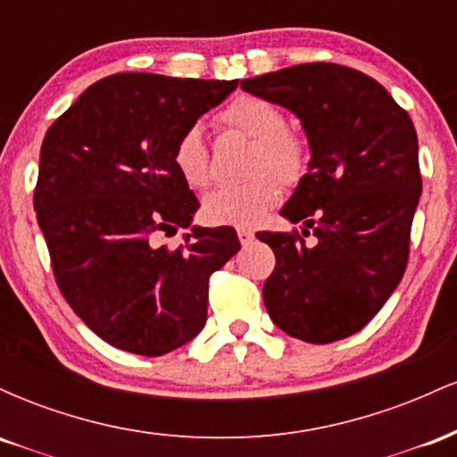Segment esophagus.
Returning <instances> with one entry per match:
<instances>
[{
	"mask_svg": "<svg viewBox=\"0 0 457 457\" xmlns=\"http://www.w3.org/2000/svg\"><path fill=\"white\" fill-rule=\"evenodd\" d=\"M253 232H251L249 228H238V240H240V245L243 246H246L251 243V240H253Z\"/></svg>",
	"mask_w": 457,
	"mask_h": 457,
	"instance_id": "34e87169",
	"label": "esophagus"
}]
</instances>
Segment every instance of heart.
Here are the masks:
<instances>
[{"label":"heart","mask_w":457,"mask_h":457,"mask_svg":"<svg viewBox=\"0 0 457 457\" xmlns=\"http://www.w3.org/2000/svg\"><path fill=\"white\" fill-rule=\"evenodd\" d=\"M217 122L255 139L251 171L258 176L238 185L214 188L204 199V219L212 225L253 228L279 202L281 182L276 177L295 182L305 174L309 144L301 133L287 129L286 112L279 104L253 94L232 98L217 115ZM171 159L187 185L202 188L211 182V150L199 127L182 130L174 144ZM270 170L278 175H270Z\"/></svg>","instance_id":"heart-1"}]
</instances>
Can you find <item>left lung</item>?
Segmentation results:
<instances>
[{
    "label": "left lung",
    "mask_w": 457,
    "mask_h": 457,
    "mask_svg": "<svg viewBox=\"0 0 457 457\" xmlns=\"http://www.w3.org/2000/svg\"><path fill=\"white\" fill-rule=\"evenodd\" d=\"M253 96L290 109L305 129L307 174L281 208L298 232H258L275 251L264 283L272 322L330 344L370 322L403 277L421 195L414 124L376 79L313 62L243 79Z\"/></svg>",
    "instance_id": "left-lung-1"
}]
</instances>
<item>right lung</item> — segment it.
I'll return each mask as SVG.
<instances>
[{
	"label": "right lung",
	"mask_w": 457,
	"mask_h": 457,
	"mask_svg": "<svg viewBox=\"0 0 457 457\" xmlns=\"http://www.w3.org/2000/svg\"><path fill=\"white\" fill-rule=\"evenodd\" d=\"M238 81L120 72L87 87L46 130L34 208L57 287L98 337L161 356L204 328L208 279L240 249L199 208L171 152ZM191 227L170 250L160 236Z\"/></svg>",
	"instance_id": "add662e5"
}]
</instances>
